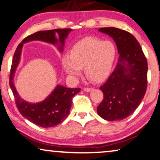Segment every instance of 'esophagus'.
<instances>
[{
  "label": "esophagus",
  "mask_w": 160,
  "mask_h": 160,
  "mask_svg": "<svg viewBox=\"0 0 160 160\" xmlns=\"http://www.w3.org/2000/svg\"><path fill=\"white\" fill-rule=\"evenodd\" d=\"M92 90H93V88H84V91H85V92H90Z\"/></svg>",
  "instance_id": "34e87169"
}]
</instances>
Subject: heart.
<instances>
[{"label":"heart","instance_id":"heart-1","mask_svg":"<svg viewBox=\"0 0 160 160\" xmlns=\"http://www.w3.org/2000/svg\"><path fill=\"white\" fill-rule=\"evenodd\" d=\"M116 57V48L110 41L87 37L72 47L70 53L62 57V66L72 81L78 80L84 68L86 76L101 82L109 76Z\"/></svg>","mask_w":160,"mask_h":160}]
</instances>
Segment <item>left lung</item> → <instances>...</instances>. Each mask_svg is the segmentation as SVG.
Masks as SVG:
<instances>
[{
	"label": "left lung",
	"instance_id": "8db88e82",
	"mask_svg": "<svg viewBox=\"0 0 160 160\" xmlns=\"http://www.w3.org/2000/svg\"><path fill=\"white\" fill-rule=\"evenodd\" d=\"M98 31L113 38L119 58L115 70L99 88L104 98L97 113L108 121L127 118L141 103L147 89V59L142 47L131 33L115 27Z\"/></svg>",
	"mask_w": 160,
	"mask_h": 160
}]
</instances>
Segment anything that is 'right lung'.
Wrapping results in <instances>:
<instances>
[{
    "label": "right lung",
    "mask_w": 160,
    "mask_h": 160,
    "mask_svg": "<svg viewBox=\"0 0 160 160\" xmlns=\"http://www.w3.org/2000/svg\"><path fill=\"white\" fill-rule=\"evenodd\" d=\"M71 31L72 29H55L52 30L38 31L26 37L22 42L18 44L14 54L9 76V85L15 97V104L23 117L40 127L51 128L62 123L70 113L72 98L80 92L81 89L68 88L58 85L44 101L38 103L25 102L20 97L13 82L15 70L21 58L23 45L24 43L31 41H42L54 45L59 44L58 49L62 52L65 39ZM56 34L58 35V39L55 37Z\"/></svg>",
    "instance_id": "1"
}]
</instances>
